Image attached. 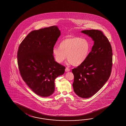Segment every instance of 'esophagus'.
Returning a JSON list of instances; mask_svg holds the SVG:
<instances>
[{
    "label": "esophagus",
    "instance_id": "1",
    "mask_svg": "<svg viewBox=\"0 0 126 126\" xmlns=\"http://www.w3.org/2000/svg\"><path fill=\"white\" fill-rule=\"evenodd\" d=\"M70 71V69L69 68H68V67H66V69H65V71H66V72H69Z\"/></svg>",
    "mask_w": 126,
    "mask_h": 126
}]
</instances>
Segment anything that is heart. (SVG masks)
<instances>
[{"label":"heart","mask_w":126,"mask_h":126,"mask_svg":"<svg viewBox=\"0 0 126 126\" xmlns=\"http://www.w3.org/2000/svg\"><path fill=\"white\" fill-rule=\"evenodd\" d=\"M91 45L86 39L77 36H68L59 43V48L54 47L53 54L57 63H61L67 58L70 64L78 66L87 59Z\"/></svg>","instance_id":"b5f03b06"}]
</instances>
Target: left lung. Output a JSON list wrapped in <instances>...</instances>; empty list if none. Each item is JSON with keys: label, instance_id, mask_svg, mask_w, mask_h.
I'll list each match as a JSON object with an SVG mask.
<instances>
[{"label": "left lung", "instance_id": "left-lung-1", "mask_svg": "<svg viewBox=\"0 0 126 126\" xmlns=\"http://www.w3.org/2000/svg\"><path fill=\"white\" fill-rule=\"evenodd\" d=\"M94 41L86 60L72 69L74 91L78 96L88 98L94 95L109 79L112 65V48L103 32L97 30H84Z\"/></svg>", "mask_w": 126, "mask_h": 126}]
</instances>
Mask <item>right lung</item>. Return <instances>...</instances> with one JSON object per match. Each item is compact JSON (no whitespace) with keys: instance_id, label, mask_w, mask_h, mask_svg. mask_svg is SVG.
Returning a JSON list of instances; mask_svg holds the SVG:
<instances>
[{"instance_id":"right-lung-1","label":"right lung","mask_w":126,"mask_h":126,"mask_svg":"<svg viewBox=\"0 0 126 126\" xmlns=\"http://www.w3.org/2000/svg\"><path fill=\"white\" fill-rule=\"evenodd\" d=\"M60 35L55 26L34 30L20 44L17 64L23 80L38 95L48 97L54 91V80L65 67L54 60L53 49Z\"/></svg>"}]
</instances>
